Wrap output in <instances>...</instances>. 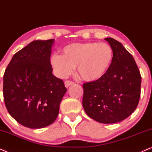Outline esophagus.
I'll return each instance as SVG.
<instances>
[{
    "mask_svg": "<svg viewBox=\"0 0 152 152\" xmlns=\"http://www.w3.org/2000/svg\"><path fill=\"white\" fill-rule=\"evenodd\" d=\"M64 84H65V86L66 88H68V87H69L70 86H71V85L74 84L75 82H72V81H70V80H66L65 82H64Z\"/></svg>",
    "mask_w": 152,
    "mask_h": 152,
    "instance_id": "esophagus-1",
    "label": "esophagus"
}]
</instances>
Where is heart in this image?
<instances>
[{"instance_id": "b5f03b06", "label": "heart", "mask_w": 152, "mask_h": 152, "mask_svg": "<svg viewBox=\"0 0 152 152\" xmlns=\"http://www.w3.org/2000/svg\"><path fill=\"white\" fill-rule=\"evenodd\" d=\"M113 59V50L106 43H75L66 45L61 55H53L50 64L56 74L66 77L77 68L78 76L87 82L98 81L107 73Z\"/></svg>"}]
</instances>
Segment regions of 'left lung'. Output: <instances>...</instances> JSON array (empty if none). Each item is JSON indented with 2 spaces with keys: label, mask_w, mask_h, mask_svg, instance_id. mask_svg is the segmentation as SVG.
<instances>
[{
  "label": "left lung",
  "mask_w": 152,
  "mask_h": 152,
  "mask_svg": "<svg viewBox=\"0 0 152 152\" xmlns=\"http://www.w3.org/2000/svg\"><path fill=\"white\" fill-rule=\"evenodd\" d=\"M113 50L111 65L104 77L83 84L82 105L89 117L104 124L120 122L138 107L141 75L133 56L119 41L106 38Z\"/></svg>",
  "instance_id": "8db88e82"
}]
</instances>
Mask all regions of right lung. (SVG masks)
I'll use <instances>...</instances> for the list:
<instances>
[{
	"instance_id": "1",
	"label": "right lung",
	"mask_w": 152,
	"mask_h": 152,
	"mask_svg": "<svg viewBox=\"0 0 152 152\" xmlns=\"http://www.w3.org/2000/svg\"><path fill=\"white\" fill-rule=\"evenodd\" d=\"M55 39L34 41L14 54L3 75V97L10 115L31 129L53 124L67 89L53 75Z\"/></svg>"
}]
</instances>
